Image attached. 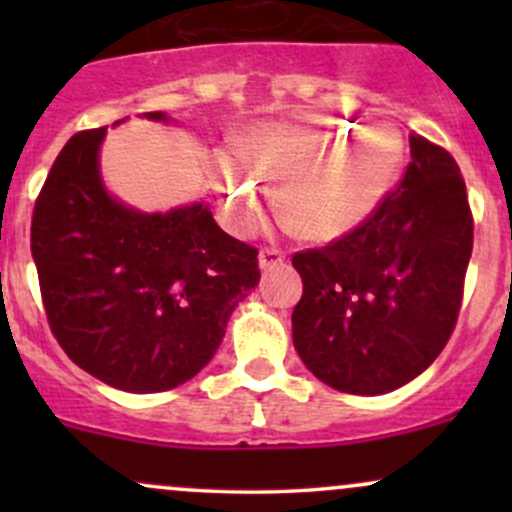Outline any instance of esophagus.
<instances>
[{
    "instance_id": "1",
    "label": "esophagus",
    "mask_w": 512,
    "mask_h": 512,
    "mask_svg": "<svg viewBox=\"0 0 512 512\" xmlns=\"http://www.w3.org/2000/svg\"><path fill=\"white\" fill-rule=\"evenodd\" d=\"M284 252L281 250H276V248H262L260 250V267L262 269H272V267H276V264H281L284 262Z\"/></svg>"
}]
</instances>
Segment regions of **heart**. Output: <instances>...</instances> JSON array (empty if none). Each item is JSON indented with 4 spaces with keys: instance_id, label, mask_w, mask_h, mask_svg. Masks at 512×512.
I'll use <instances>...</instances> for the list:
<instances>
[{
    "instance_id": "obj_1",
    "label": "heart",
    "mask_w": 512,
    "mask_h": 512,
    "mask_svg": "<svg viewBox=\"0 0 512 512\" xmlns=\"http://www.w3.org/2000/svg\"><path fill=\"white\" fill-rule=\"evenodd\" d=\"M236 160L221 158L216 175L223 204L240 228L262 219L267 199L260 181L281 185V219L298 236L334 240L383 202L402 166V142L387 127L354 134L344 122H284L240 139Z\"/></svg>"
}]
</instances>
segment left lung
Returning <instances> with one entry per match:
<instances>
[{"instance_id": "left-lung-1", "label": "left lung", "mask_w": 512, "mask_h": 512, "mask_svg": "<svg viewBox=\"0 0 512 512\" xmlns=\"http://www.w3.org/2000/svg\"><path fill=\"white\" fill-rule=\"evenodd\" d=\"M402 180L361 226L293 255V346L315 378L383 395L436 361L462 308L474 243L467 187L443 146L411 137Z\"/></svg>"}]
</instances>
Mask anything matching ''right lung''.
<instances>
[{
	"label": "right lung",
	"instance_id": "obj_1",
	"mask_svg": "<svg viewBox=\"0 0 512 512\" xmlns=\"http://www.w3.org/2000/svg\"><path fill=\"white\" fill-rule=\"evenodd\" d=\"M103 137L105 127L74 134L35 199L43 308L64 354L93 378L142 395L173 390L214 358L228 315L260 281L257 248L202 204L139 214L110 199Z\"/></svg>",
	"mask_w": 512,
	"mask_h": 512
}]
</instances>
